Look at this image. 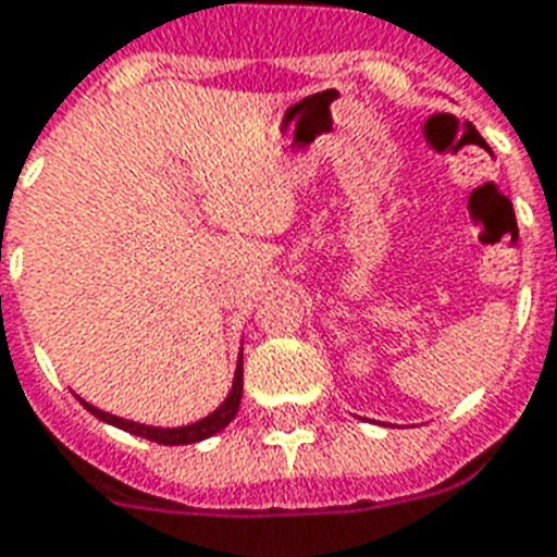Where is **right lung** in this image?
<instances>
[{"label":"right lung","instance_id":"add662e5","mask_svg":"<svg viewBox=\"0 0 557 557\" xmlns=\"http://www.w3.org/2000/svg\"><path fill=\"white\" fill-rule=\"evenodd\" d=\"M239 397H243V355L237 360V372H234V383H232V392L225 397L223 404L216 406L208 418L197 420V423H188V426H174V429H160V426H146V423H134V420H125V418H116V414H108V411L97 409V406L85 404L83 397H79V404L99 418L102 423H111L116 429H125L131 435H139L146 437V441L153 443H162V446H183V443H197V441H206V437L216 435V432H223L228 423L234 420L239 409Z\"/></svg>","mask_w":557,"mask_h":557}]
</instances>
